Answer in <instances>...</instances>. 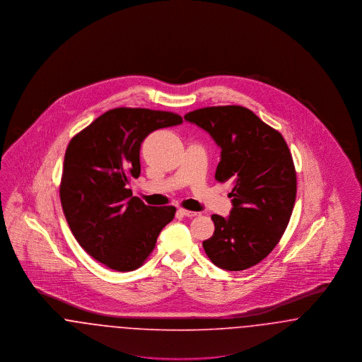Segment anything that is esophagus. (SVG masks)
Instances as JSON below:
<instances>
[{"mask_svg":"<svg viewBox=\"0 0 362 362\" xmlns=\"http://www.w3.org/2000/svg\"><path fill=\"white\" fill-rule=\"evenodd\" d=\"M182 216H185V217H197L199 213H197V211H189V210H186V209H179L177 210Z\"/></svg>","mask_w":362,"mask_h":362,"instance_id":"esophagus-1","label":"esophagus"}]
</instances>
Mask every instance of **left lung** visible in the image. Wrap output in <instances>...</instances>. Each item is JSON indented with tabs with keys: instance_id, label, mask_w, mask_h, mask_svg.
Returning <instances> with one entry per match:
<instances>
[{
	"instance_id": "obj_1",
	"label": "left lung",
	"mask_w": 362,
	"mask_h": 362,
	"mask_svg": "<svg viewBox=\"0 0 362 362\" xmlns=\"http://www.w3.org/2000/svg\"><path fill=\"white\" fill-rule=\"evenodd\" d=\"M185 121L221 149L216 179H232L228 217L213 214L214 233L202 245L220 269L240 272L266 258L282 238L296 201V171L284 137L240 105L191 111Z\"/></svg>"
}]
</instances>
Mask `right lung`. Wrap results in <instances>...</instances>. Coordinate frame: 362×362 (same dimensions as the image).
I'll use <instances>...</instances> for the list:
<instances>
[{
    "label": "right lung",
    "instance_id": "1",
    "mask_svg": "<svg viewBox=\"0 0 362 362\" xmlns=\"http://www.w3.org/2000/svg\"><path fill=\"white\" fill-rule=\"evenodd\" d=\"M182 122L167 111L114 108L68 145L59 189L66 221L86 252L112 270L138 269L173 220L175 207L148 206L129 185L141 173L142 141Z\"/></svg>",
    "mask_w": 362,
    "mask_h": 362
}]
</instances>
